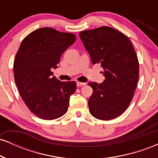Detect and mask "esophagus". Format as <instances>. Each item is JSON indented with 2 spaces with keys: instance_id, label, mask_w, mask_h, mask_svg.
Masks as SVG:
<instances>
[{
  "instance_id": "1",
  "label": "esophagus",
  "mask_w": 158,
  "mask_h": 158,
  "mask_svg": "<svg viewBox=\"0 0 158 158\" xmlns=\"http://www.w3.org/2000/svg\"><path fill=\"white\" fill-rule=\"evenodd\" d=\"M86 85V83H84V82H79V81H78L77 83V85L78 87H81V86H84V85Z\"/></svg>"
}]
</instances>
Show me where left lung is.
Wrapping results in <instances>:
<instances>
[{
  "mask_svg": "<svg viewBox=\"0 0 158 158\" xmlns=\"http://www.w3.org/2000/svg\"><path fill=\"white\" fill-rule=\"evenodd\" d=\"M93 64H100L106 79L88 82L93 94L88 100L91 115L102 120L119 117L134 97L139 78V62L135 48L126 35L110 27L79 32Z\"/></svg>",
  "mask_w": 158,
  "mask_h": 158,
  "instance_id": "8db88e82",
  "label": "left lung"
}]
</instances>
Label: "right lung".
I'll use <instances>...</instances> for the list:
<instances>
[{
    "mask_svg": "<svg viewBox=\"0 0 158 158\" xmlns=\"http://www.w3.org/2000/svg\"><path fill=\"white\" fill-rule=\"evenodd\" d=\"M76 39L73 33L43 27L26 36L16 53L15 84L27 108L39 118L51 120L68 111L77 84L52 77L51 69L57 68L61 56Z\"/></svg>",
    "mask_w": 158,
    "mask_h": 158,
    "instance_id": "right-lung-1",
    "label": "right lung"
}]
</instances>
